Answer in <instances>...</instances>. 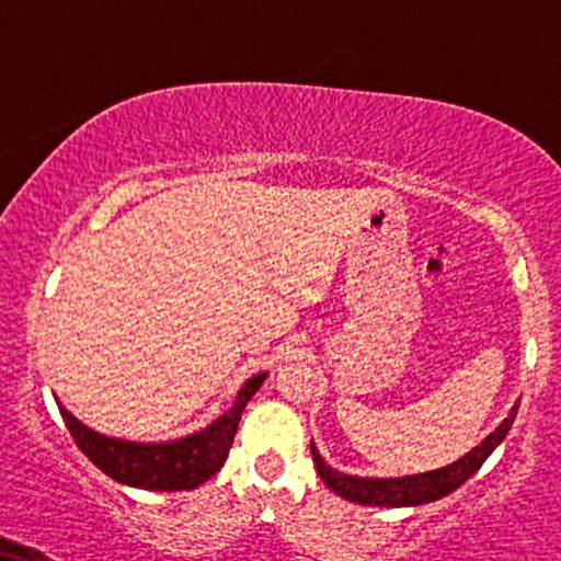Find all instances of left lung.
I'll return each instance as SVG.
<instances>
[{"mask_svg":"<svg viewBox=\"0 0 561 561\" xmlns=\"http://www.w3.org/2000/svg\"><path fill=\"white\" fill-rule=\"evenodd\" d=\"M519 404L510 410V415L504 417L499 426L483 438L478 447H473L468 455H462L460 460H455L447 468L428 470V473L417 476H402V478H360V476H347L342 470H334L332 465L321 457V451L316 449V444L310 442V451H313V465L319 470L321 481L340 494L347 502L366 504V507H417V504L436 502V499L451 494L455 489L468 481L478 468L485 462V457L494 451L499 444L504 442V436L510 434L512 423H515Z\"/></svg>","mask_w":561,"mask_h":561,"instance_id":"left-lung-1","label":"left lung"}]
</instances>
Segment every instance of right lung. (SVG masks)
<instances>
[{
    "mask_svg": "<svg viewBox=\"0 0 561 561\" xmlns=\"http://www.w3.org/2000/svg\"><path fill=\"white\" fill-rule=\"evenodd\" d=\"M266 376L268 374H255L253 379L242 383L232 408L214 417L206 428L172 438V442H130V438L99 434L80 423L59 400L57 404L80 451L112 481L146 491H191L206 483L225 465L242 410L266 381Z\"/></svg>",
    "mask_w": 561,
    "mask_h": 561,
    "instance_id": "right-lung-1",
    "label": "right lung"
}]
</instances>
